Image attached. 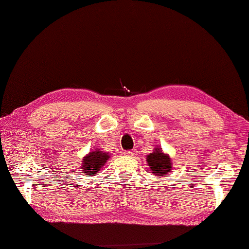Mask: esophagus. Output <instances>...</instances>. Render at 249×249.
Instances as JSON below:
<instances>
[{
	"mask_svg": "<svg viewBox=\"0 0 249 249\" xmlns=\"http://www.w3.org/2000/svg\"><path fill=\"white\" fill-rule=\"evenodd\" d=\"M136 149H131V150H125L124 152V155L125 156H130V157H132V156H135L136 155Z\"/></svg>",
	"mask_w": 249,
	"mask_h": 249,
	"instance_id": "obj_1",
	"label": "esophagus"
}]
</instances>
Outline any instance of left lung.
Segmentation results:
<instances>
[{"label":"left lung","instance_id":"8db88e82","mask_svg":"<svg viewBox=\"0 0 249 249\" xmlns=\"http://www.w3.org/2000/svg\"><path fill=\"white\" fill-rule=\"evenodd\" d=\"M147 163L155 176H165L171 170L170 158L162 153V149L159 147L155 149V152L147 156Z\"/></svg>","mask_w":249,"mask_h":249}]
</instances>
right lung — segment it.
Segmentation results:
<instances>
[{
    "label": "right lung",
    "mask_w": 249,
    "mask_h": 249,
    "mask_svg": "<svg viewBox=\"0 0 249 249\" xmlns=\"http://www.w3.org/2000/svg\"><path fill=\"white\" fill-rule=\"evenodd\" d=\"M109 157L110 156L107 153H103L102 150L93 149L91 153L84 157V159H83V171L86 173L87 177L91 175H96V172L102 168V166H104L105 163L107 162Z\"/></svg>",
    "instance_id": "1"
}]
</instances>
